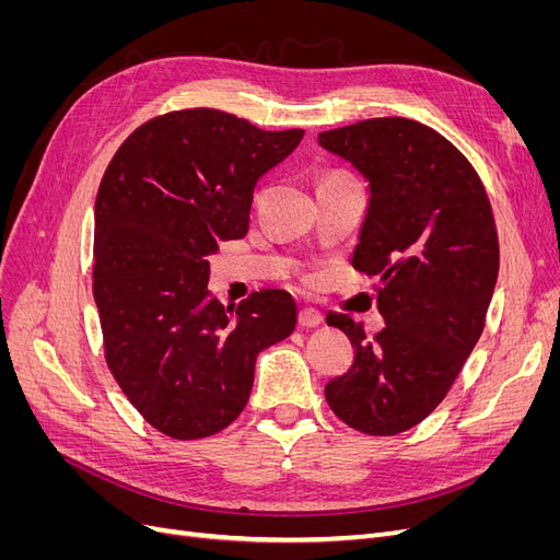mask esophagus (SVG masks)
Wrapping results in <instances>:
<instances>
[{
	"mask_svg": "<svg viewBox=\"0 0 560 560\" xmlns=\"http://www.w3.org/2000/svg\"><path fill=\"white\" fill-rule=\"evenodd\" d=\"M322 322H325V317H322V313H317L315 308H301V313H299V325L301 327L313 329V327H319Z\"/></svg>",
	"mask_w": 560,
	"mask_h": 560,
	"instance_id": "1",
	"label": "esophagus"
}]
</instances>
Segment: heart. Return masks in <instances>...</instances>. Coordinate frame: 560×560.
I'll list each match as a JSON object with an SVG mask.
<instances>
[{
	"label": "heart",
	"mask_w": 560,
	"mask_h": 560,
	"mask_svg": "<svg viewBox=\"0 0 560 560\" xmlns=\"http://www.w3.org/2000/svg\"><path fill=\"white\" fill-rule=\"evenodd\" d=\"M343 179H350V177H346V175H341V173H331V175H325L319 179V186L322 184H334V182H343Z\"/></svg>",
	"instance_id": "b5f03b06"
}]
</instances>
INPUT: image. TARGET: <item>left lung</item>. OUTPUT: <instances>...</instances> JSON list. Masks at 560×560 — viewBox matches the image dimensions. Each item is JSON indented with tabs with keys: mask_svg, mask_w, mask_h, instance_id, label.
<instances>
[{
	"mask_svg": "<svg viewBox=\"0 0 560 560\" xmlns=\"http://www.w3.org/2000/svg\"><path fill=\"white\" fill-rule=\"evenodd\" d=\"M317 142L369 184L352 266L378 276L385 319L366 341L352 317H327L354 364L325 395L350 428L399 434L436 409L483 331L500 268L493 212L469 161L411 118H369Z\"/></svg>",
	"mask_w": 560,
	"mask_h": 560,
	"instance_id": "left-lung-1",
	"label": "left lung"
}]
</instances>
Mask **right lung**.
Masks as SVG:
<instances>
[{
    "label": "right lung",
    "instance_id": "right-lung-1",
    "mask_svg": "<svg viewBox=\"0 0 560 560\" xmlns=\"http://www.w3.org/2000/svg\"><path fill=\"white\" fill-rule=\"evenodd\" d=\"M301 138L219 109L173 112L135 130L100 182L93 296L107 364L167 436L231 425L257 354L296 327V303L282 290L224 308L208 290V259L247 233L254 186Z\"/></svg>",
    "mask_w": 560,
    "mask_h": 560
}]
</instances>
